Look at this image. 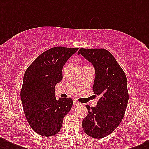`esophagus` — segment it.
Segmentation results:
<instances>
[{
  "mask_svg": "<svg viewBox=\"0 0 149 149\" xmlns=\"http://www.w3.org/2000/svg\"><path fill=\"white\" fill-rule=\"evenodd\" d=\"M79 104H80V103L77 101V100H73V105L74 106H77V105H79Z\"/></svg>",
  "mask_w": 149,
  "mask_h": 149,
  "instance_id": "1",
  "label": "esophagus"
}]
</instances>
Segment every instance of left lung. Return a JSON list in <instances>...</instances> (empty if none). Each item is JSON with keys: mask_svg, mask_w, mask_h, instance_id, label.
Instances as JSON below:
<instances>
[{"mask_svg": "<svg viewBox=\"0 0 149 149\" xmlns=\"http://www.w3.org/2000/svg\"><path fill=\"white\" fill-rule=\"evenodd\" d=\"M82 55L93 65L95 79L93 91L100 96L97 105H86L88 114L84 118V132L91 138L107 136L121 122L128 102L127 78L111 53L104 49H80Z\"/></svg>", "mask_w": 149, "mask_h": 149, "instance_id": "obj_1", "label": "left lung"}]
</instances>
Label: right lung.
I'll return each mask as SVG.
<instances>
[{
  "label": "right lung",
  "instance_id": "right-lung-1",
  "mask_svg": "<svg viewBox=\"0 0 149 149\" xmlns=\"http://www.w3.org/2000/svg\"><path fill=\"white\" fill-rule=\"evenodd\" d=\"M78 49L54 47L45 51L29 65L21 91L24 115L32 129L44 137L57 134L72 100L55 97L56 84L63 79V68Z\"/></svg>",
  "mask_w": 149,
  "mask_h": 149
}]
</instances>
